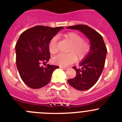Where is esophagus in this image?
<instances>
[{"instance_id":"esophagus-1","label":"esophagus","mask_w":122,"mask_h":122,"mask_svg":"<svg viewBox=\"0 0 122 122\" xmlns=\"http://www.w3.org/2000/svg\"><path fill=\"white\" fill-rule=\"evenodd\" d=\"M60 68L62 69H64V70H67L68 69L67 67H64V66H60Z\"/></svg>"}]
</instances>
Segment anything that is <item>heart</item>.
<instances>
[{"label":"heart","instance_id":"obj_1","mask_svg":"<svg viewBox=\"0 0 122 122\" xmlns=\"http://www.w3.org/2000/svg\"><path fill=\"white\" fill-rule=\"evenodd\" d=\"M64 37L71 44L69 50V53H60L53 59V62L61 66H67L76 61V56L78 60L84 58L88 54L91 49L90 44L79 34L75 32H68ZM49 50L50 53L54 55L58 51L57 38L53 36L49 42Z\"/></svg>","mask_w":122,"mask_h":122}]
</instances>
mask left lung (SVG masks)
I'll use <instances>...</instances> for the list:
<instances>
[{
	"label": "left lung",
	"mask_w": 122,
	"mask_h": 122,
	"mask_svg": "<svg viewBox=\"0 0 122 122\" xmlns=\"http://www.w3.org/2000/svg\"><path fill=\"white\" fill-rule=\"evenodd\" d=\"M67 28L80 30L90 39V51L85 60L80 62L78 68L73 67L76 76L68 80L72 87L79 91H86L92 87L99 79L105 66L107 49L102 35L89 26L76 25Z\"/></svg>",
	"instance_id": "1"
}]
</instances>
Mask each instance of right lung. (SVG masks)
I'll list each match as a JSON object with an SVG mask.
<instances>
[{
    "label": "right lung",
    "instance_id": "right-lung-1",
    "mask_svg": "<svg viewBox=\"0 0 122 122\" xmlns=\"http://www.w3.org/2000/svg\"><path fill=\"white\" fill-rule=\"evenodd\" d=\"M62 27L52 28L37 25L24 31L16 44V65L23 81L32 89L46 86L51 74L58 66L47 64L40 66L50 60L49 42Z\"/></svg>",
    "mask_w": 122,
    "mask_h": 122
}]
</instances>
